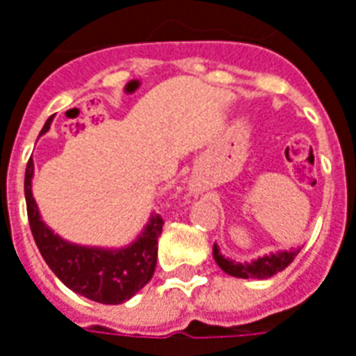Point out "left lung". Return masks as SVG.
Masks as SVG:
<instances>
[{"instance_id": "left-lung-1", "label": "left lung", "mask_w": 356, "mask_h": 356, "mask_svg": "<svg viewBox=\"0 0 356 356\" xmlns=\"http://www.w3.org/2000/svg\"><path fill=\"white\" fill-rule=\"evenodd\" d=\"M300 247L289 248V250H277V252H270V254L258 256L256 260L250 262H237L221 254L220 247L213 243L212 254L216 264L220 266L225 273H229L233 277H243V280H268L277 272L285 270L287 266L295 260V256L299 254Z\"/></svg>"}]
</instances>
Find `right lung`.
Instances as JSON below:
<instances>
[{
  "label": "right lung",
  "instance_id": "add662e5",
  "mask_svg": "<svg viewBox=\"0 0 356 356\" xmlns=\"http://www.w3.org/2000/svg\"><path fill=\"white\" fill-rule=\"evenodd\" d=\"M49 125L51 119L46 121L40 135H46ZM32 177L34 161L31 158L24 173V198L32 237L46 264L69 289L102 305H121L135 297L152 280L158 258V237L163 227V220L158 213H150L144 229L127 247H86L69 243L42 220L38 204L32 196Z\"/></svg>",
  "mask_w": 356,
  "mask_h": 356
}]
</instances>
